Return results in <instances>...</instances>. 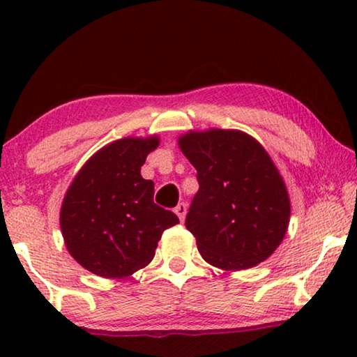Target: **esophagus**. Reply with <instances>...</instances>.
Wrapping results in <instances>:
<instances>
[{"label": "esophagus", "instance_id": "1", "mask_svg": "<svg viewBox=\"0 0 357 357\" xmlns=\"http://www.w3.org/2000/svg\"><path fill=\"white\" fill-rule=\"evenodd\" d=\"M174 211H175V214H177V216H178L180 221L183 222L185 216H187V204H185V203H178L177 206H175Z\"/></svg>", "mask_w": 357, "mask_h": 357}]
</instances>
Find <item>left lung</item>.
Returning <instances> with one entry per match:
<instances>
[{
  "instance_id": "1",
  "label": "left lung",
  "mask_w": 357,
  "mask_h": 357,
  "mask_svg": "<svg viewBox=\"0 0 357 357\" xmlns=\"http://www.w3.org/2000/svg\"><path fill=\"white\" fill-rule=\"evenodd\" d=\"M180 149L197 169L198 193L185 226L209 265L247 270L284 238L291 216L286 185L263 146L243 131H188Z\"/></svg>"
}]
</instances>
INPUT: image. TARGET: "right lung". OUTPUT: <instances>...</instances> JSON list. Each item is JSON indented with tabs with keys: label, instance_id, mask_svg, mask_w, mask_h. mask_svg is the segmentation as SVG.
<instances>
[{
	"label": "right lung",
	"instance_id": "add662e5",
	"mask_svg": "<svg viewBox=\"0 0 357 357\" xmlns=\"http://www.w3.org/2000/svg\"><path fill=\"white\" fill-rule=\"evenodd\" d=\"M158 146V136L114 141L82 165L68 188L61 234L70 255L87 271L133 275L153 260L165 229L178 224L172 211L154 203L153 180L141 177V165Z\"/></svg>",
	"mask_w": 357,
	"mask_h": 357
}]
</instances>
